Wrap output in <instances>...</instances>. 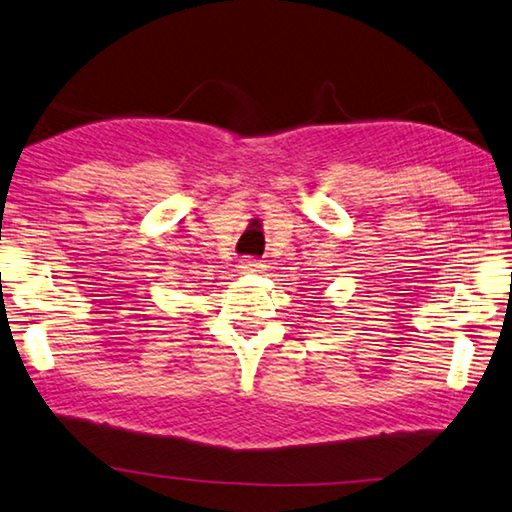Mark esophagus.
Here are the masks:
<instances>
[{"mask_svg": "<svg viewBox=\"0 0 512 512\" xmlns=\"http://www.w3.org/2000/svg\"><path fill=\"white\" fill-rule=\"evenodd\" d=\"M238 270L242 274H258V272H263V263L256 261V258L245 256V258H240V261H238Z\"/></svg>", "mask_w": 512, "mask_h": 512, "instance_id": "1", "label": "esophagus"}]
</instances>
